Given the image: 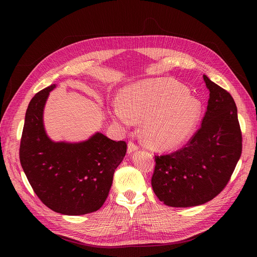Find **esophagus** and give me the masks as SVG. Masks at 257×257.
<instances>
[{
  "label": "esophagus",
  "instance_id": "obj_1",
  "mask_svg": "<svg viewBox=\"0 0 257 257\" xmlns=\"http://www.w3.org/2000/svg\"><path fill=\"white\" fill-rule=\"evenodd\" d=\"M138 149H139V147L136 144L132 143V142L128 143V149H127L128 154H132L134 151H137Z\"/></svg>",
  "mask_w": 257,
  "mask_h": 257
}]
</instances>
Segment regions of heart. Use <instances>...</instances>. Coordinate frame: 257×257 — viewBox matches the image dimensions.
Segmentation results:
<instances>
[{
    "label": "heart",
    "mask_w": 257,
    "mask_h": 257,
    "mask_svg": "<svg viewBox=\"0 0 257 257\" xmlns=\"http://www.w3.org/2000/svg\"><path fill=\"white\" fill-rule=\"evenodd\" d=\"M126 127L142 121L144 142L159 151L175 150L191 139L202 112L201 102L170 79L143 81L126 87L109 107Z\"/></svg>",
    "instance_id": "heart-1"
}]
</instances>
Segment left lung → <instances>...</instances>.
I'll return each instance as SVG.
<instances>
[{
    "label": "left lung",
    "instance_id": "1",
    "mask_svg": "<svg viewBox=\"0 0 257 257\" xmlns=\"http://www.w3.org/2000/svg\"><path fill=\"white\" fill-rule=\"evenodd\" d=\"M203 79L209 99L201 127L182 149L155 156L151 183L168 206H198L212 200L227 185L241 154L233 98L207 76Z\"/></svg>",
    "mask_w": 257,
    "mask_h": 257
}]
</instances>
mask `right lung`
<instances>
[{
    "label": "right lung",
    "instance_id": "add662e5",
    "mask_svg": "<svg viewBox=\"0 0 257 257\" xmlns=\"http://www.w3.org/2000/svg\"><path fill=\"white\" fill-rule=\"evenodd\" d=\"M55 87L37 92L27 108L21 165L34 193L50 209L66 215L90 213L104 204L127 144L100 132L80 143L53 142L45 129L44 108Z\"/></svg>",
    "mask_w": 257,
    "mask_h": 257
}]
</instances>
